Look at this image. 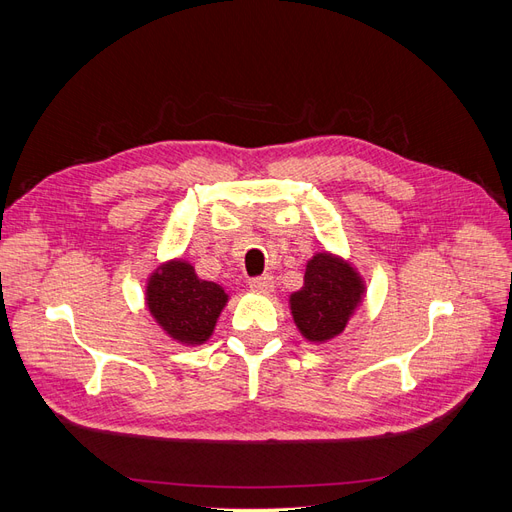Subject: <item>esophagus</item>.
Returning a JSON list of instances; mask_svg holds the SVG:
<instances>
[{
	"label": "esophagus",
	"mask_w": 512,
	"mask_h": 512,
	"mask_svg": "<svg viewBox=\"0 0 512 512\" xmlns=\"http://www.w3.org/2000/svg\"><path fill=\"white\" fill-rule=\"evenodd\" d=\"M250 288L252 290H256V292H262V294H267V292H271L273 290V277L271 275H260V277H252L250 282Z\"/></svg>",
	"instance_id": "obj_1"
}]
</instances>
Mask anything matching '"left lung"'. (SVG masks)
Returning a JSON list of instances; mask_svg holds the SVG:
<instances>
[{
    "instance_id": "left-lung-1",
    "label": "left lung",
    "mask_w": 512,
    "mask_h": 512,
    "mask_svg": "<svg viewBox=\"0 0 512 512\" xmlns=\"http://www.w3.org/2000/svg\"><path fill=\"white\" fill-rule=\"evenodd\" d=\"M361 277L331 254H316L307 262L305 284L290 297L292 318L309 342H327L346 329L361 303Z\"/></svg>"
}]
</instances>
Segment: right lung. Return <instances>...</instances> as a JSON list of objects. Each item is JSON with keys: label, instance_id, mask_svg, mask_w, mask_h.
<instances>
[{"label": "right lung", "instance_id": "obj_1", "mask_svg": "<svg viewBox=\"0 0 512 512\" xmlns=\"http://www.w3.org/2000/svg\"><path fill=\"white\" fill-rule=\"evenodd\" d=\"M226 301L222 286L200 280L194 267L183 260L160 267L147 286L149 312L181 344L207 342Z\"/></svg>", "mask_w": 512, "mask_h": 512}]
</instances>
